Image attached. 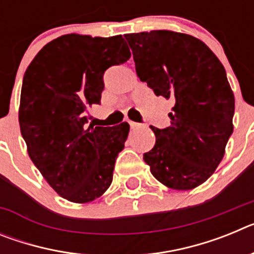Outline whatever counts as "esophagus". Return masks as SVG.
<instances>
[{
	"label": "esophagus",
	"instance_id": "34e87169",
	"mask_svg": "<svg viewBox=\"0 0 254 254\" xmlns=\"http://www.w3.org/2000/svg\"><path fill=\"white\" fill-rule=\"evenodd\" d=\"M129 126H131V129H138V128H141V125H140V123L132 122V121H129Z\"/></svg>",
	"mask_w": 254,
	"mask_h": 254
}]
</instances>
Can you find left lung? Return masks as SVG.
<instances>
[{"label":"left lung","instance_id":"left-lung-1","mask_svg":"<svg viewBox=\"0 0 254 254\" xmlns=\"http://www.w3.org/2000/svg\"><path fill=\"white\" fill-rule=\"evenodd\" d=\"M125 38L141 81L174 102L169 127H150L156 142L143 160L168 188L193 190L219 167L234 128V94L225 68L202 40L190 34L151 30Z\"/></svg>","mask_w":254,"mask_h":254}]
</instances>
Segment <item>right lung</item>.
Here are the masks:
<instances>
[{"label": "right lung", "instance_id": "right-lung-1", "mask_svg": "<svg viewBox=\"0 0 254 254\" xmlns=\"http://www.w3.org/2000/svg\"><path fill=\"white\" fill-rule=\"evenodd\" d=\"M129 57L122 35L66 34L46 44L26 68L20 131L31 161L48 185L71 202L99 198L113 181L129 125L87 126L86 113L100 103L105 69Z\"/></svg>", "mask_w": 254, "mask_h": 254}]
</instances>
